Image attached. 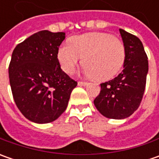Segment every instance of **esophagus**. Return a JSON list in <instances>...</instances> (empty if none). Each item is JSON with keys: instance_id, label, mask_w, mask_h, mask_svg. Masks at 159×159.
I'll list each match as a JSON object with an SVG mask.
<instances>
[{"instance_id": "1", "label": "esophagus", "mask_w": 159, "mask_h": 159, "mask_svg": "<svg viewBox=\"0 0 159 159\" xmlns=\"http://www.w3.org/2000/svg\"><path fill=\"white\" fill-rule=\"evenodd\" d=\"M88 84H89V83L85 82V81H79V82H78V86L82 87V86H87Z\"/></svg>"}]
</instances>
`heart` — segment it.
<instances>
[{"label":"heart","instance_id":"1","mask_svg":"<svg viewBox=\"0 0 159 159\" xmlns=\"http://www.w3.org/2000/svg\"><path fill=\"white\" fill-rule=\"evenodd\" d=\"M82 57L83 71L97 80H106L115 76L125 59L124 43L106 33H89L73 36L70 43L64 42L57 52L61 68L72 74Z\"/></svg>","mask_w":159,"mask_h":159}]
</instances>
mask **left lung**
<instances>
[{"label": "left lung", "instance_id": "obj_1", "mask_svg": "<svg viewBox=\"0 0 159 159\" xmlns=\"http://www.w3.org/2000/svg\"><path fill=\"white\" fill-rule=\"evenodd\" d=\"M125 50L123 70L116 78L102 83L94 104L108 119L130 117L140 105L143 96L149 70L148 57L142 41L136 36L119 29Z\"/></svg>", "mask_w": 159, "mask_h": 159}]
</instances>
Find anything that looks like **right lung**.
Masks as SVG:
<instances>
[{"label":"right lung","mask_w":159,"mask_h":159,"mask_svg":"<svg viewBox=\"0 0 159 159\" xmlns=\"http://www.w3.org/2000/svg\"><path fill=\"white\" fill-rule=\"evenodd\" d=\"M64 33L40 31L16 47L9 66L16 104L30 121L50 123L66 110L77 82L61 69L57 59Z\"/></svg>","instance_id":"right-lung-1"}]
</instances>
